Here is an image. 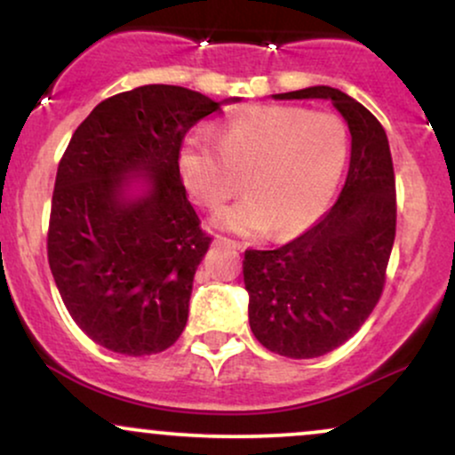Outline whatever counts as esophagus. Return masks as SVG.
Returning a JSON list of instances; mask_svg holds the SVG:
<instances>
[{"label": "esophagus", "mask_w": 455, "mask_h": 455, "mask_svg": "<svg viewBox=\"0 0 455 455\" xmlns=\"http://www.w3.org/2000/svg\"><path fill=\"white\" fill-rule=\"evenodd\" d=\"M216 241H218V243H222V245L235 247V250H241V247H243V243H239V241H233V239H228V237H222V235H218Z\"/></svg>", "instance_id": "1"}]
</instances>
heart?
Returning a JSON list of instances; mask_svg holds the SVG:
<instances>
[{"label": "heart", "mask_w": 455, "mask_h": 455, "mask_svg": "<svg viewBox=\"0 0 455 455\" xmlns=\"http://www.w3.org/2000/svg\"><path fill=\"white\" fill-rule=\"evenodd\" d=\"M350 159L348 125L340 115L302 107H264L208 134H193L178 155L187 191L208 210L247 193L220 214L222 227L279 237L313 224L330 208Z\"/></svg>", "instance_id": "b5f03b06"}]
</instances>
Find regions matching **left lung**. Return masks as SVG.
Instances as JSON below:
<instances>
[{
	"mask_svg": "<svg viewBox=\"0 0 455 455\" xmlns=\"http://www.w3.org/2000/svg\"><path fill=\"white\" fill-rule=\"evenodd\" d=\"M277 99H330L353 136L336 204L287 243L243 256L256 340L281 356L315 359L353 338L384 291L396 233L393 157L382 124L344 92L315 85Z\"/></svg>",
	"mask_w": 455,
	"mask_h": 455,
	"instance_id": "8db88e82",
	"label": "left lung"
}]
</instances>
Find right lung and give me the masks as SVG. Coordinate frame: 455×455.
<instances>
[{
	"label": "right lung",
	"instance_id": "right-lung-1",
	"mask_svg": "<svg viewBox=\"0 0 455 455\" xmlns=\"http://www.w3.org/2000/svg\"><path fill=\"white\" fill-rule=\"evenodd\" d=\"M214 111L220 102L199 92L142 85L102 100L62 153L50 270L79 330L113 353H161L185 330L212 237L187 199L178 155L187 132ZM130 173L149 182L138 198L124 193Z\"/></svg>",
	"mask_w": 455,
	"mask_h": 455
}]
</instances>
